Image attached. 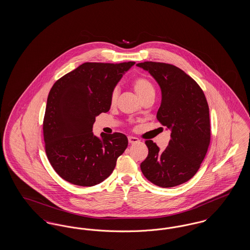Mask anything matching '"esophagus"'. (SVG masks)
<instances>
[{
    "label": "esophagus",
    "mask_w": 250,
    "mask_h": 250,
    "mask_svg": "<svg viewBox=\"0 0 250 250\" xmlns=\"http://www.w3.org/2000/svg\"><path fill=\"white\" fill-rule=\"evenodd\" d=\"M128 142H129V143H139L140 140L136 137H128Z\"/></svg>",
    "instance_id": "esophagus-1"
}]
</instances>
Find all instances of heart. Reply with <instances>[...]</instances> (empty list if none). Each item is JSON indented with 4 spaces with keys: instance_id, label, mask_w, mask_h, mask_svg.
<instances>
[{
    "instance_id": "1",
    "label": "heart",
    "mask_w": 250,
    "mask_h": 250,
    "mask_svg": "<svg viewBox=\"0 0 250 250\" xmlns=\"http://www.w3.org/2000/svg\"><path fill=\"white\" fill-rule=\"evenodd\" d=\"M132 86H133V89L135 90L136 94L141 97L142 100L148 95H155L154 85L148 78H146L144 76L136 77L132 81ZM118 95H119L118 88H113L110 93V97H109L111 105H114L116 103Z\"/></svg>"
}]
</instances>
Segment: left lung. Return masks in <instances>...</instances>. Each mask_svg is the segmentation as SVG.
<instances>
[{"instance_id":"left-lung-1","label":"left lung","mask_w":250,"mask_h":250,"mask_svg":"<svg viewBox=\"0 0 250 250\" xmlns=\"http://www.w3.org/2000/svg\"><path fill=\"white\" fill-rule=\"evenodd\" d=\"M154 77L162 92L156 118L171 130L166 149L149 140L143 175L160 188H173L199 170L211 141L209 107L200 85L177 66L158 62L137 64Z\"/></svg>"}]
</instances>
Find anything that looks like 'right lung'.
Returning <instances> with one entry per match:
<instances>
[{
    "label": "right lung",
    "mask_w": 250,
    "mask_h": 250,
    "mask_svg": "<svg viewBox=\"0 0 250 250\" xmlns=\"http://www.w3.org/2000/svg\"><path fill=\"white\" fill-rule=\"evenodd\" d=\"M135 62H84L49 91L43 121L45 151L61 178L81 187L107 179L127 147L125 135L94 136L95 117L110 108V93Z\"/></svg>",
    "instance_id": "add662e5"
}]
</instances>
